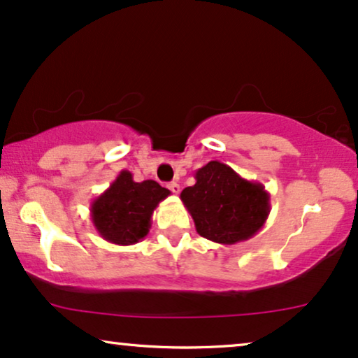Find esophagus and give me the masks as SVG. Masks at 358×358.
<instances>
[{
    "mask_svg": "<svg viewBox=\"0 0 358 358\" xmlns=\"http://www.w3.org/2000/svg\"><path fill=\"white\" fill-rule=\"evenodd\" d=\"M167 187H169V191L174 192V194H179V191H180V186L178 182H169V184H167Z\"/></svg>",
    "mask_w": 358,
    "mask_h": 358,
    "instance_id": "1",
    "label": "esophagus"
}]
</instances>
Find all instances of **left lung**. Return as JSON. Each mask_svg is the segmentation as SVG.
Masks as SVG:
<instances>
[{
	"mask_svg": "<svg viewBox=\"0 0 358 358\" xmlns=\"http://www.w3.org/2000/svg\"><path fill=\"white\" fill-rule=\"evenodd\" d=\"M196 184L180 192L196 231L222 245L254 237L268 217V192L260 182L241 178L219 161L207 162L194 174Z\"/></svg>",
	"mask_w": 358,
	"mask_h": 358,
	"instance_id": "8db88e82",
	"label": "left lung"
}]
</instances>
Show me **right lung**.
Wrapping results in <instances>:
<instances>
[{
    "label": "right lung",
    "instance_id": "add662e5",
    "mask_svg": "<svg viewBox=\"0 0 358 358\" xmlns=\"http://www.w3.org/2000/svg\"><path fill=\"white\" fill-rule=\"evenodd\" d=\"M169 194L156 180L136 182L129 171H121L111 186L91 202L92 226L111 244H136L148 236L154 209Z\"/></svg>",
    "mask_w": 358,
    "mask_h": 358
}]
</instances>
